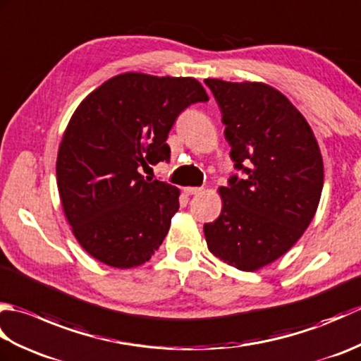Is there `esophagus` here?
I'll list each match as a JSON object with an SVG mask.
<instances>
[{
    "label": "esophagus",
    "mask_w": 361,
    "mask_h": 361,
    "mask_svg": "<svg viewBox=\"0 0 361 361\" xmlns=\"http://www.w3.org/2000/svg\"><path fill=\"white\" fill-rule=\"evenodd\" d=\"M185 192L188 195H195V194H200L202 192V188H185Z\"/></svg>",
    "instance_id": "34e87169"
}]
</instances>
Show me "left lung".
<instances>
[{"label":"left lung","instance_id":"1","mask_svg":"<svg viewBox=\"0 0 361 361\" xmlns=\"http://www.w3.org/2000/svg\"><path fill=\"white\" fill-rule=\"evenodd\" d=\"M234 161L221 212L203 231L214 256L255 271L293 247L315 216L323 158L307 121L281 91L259 82L206 79Z\"/></svg>","mask_w":361,"mask_h":361}]
</instances>
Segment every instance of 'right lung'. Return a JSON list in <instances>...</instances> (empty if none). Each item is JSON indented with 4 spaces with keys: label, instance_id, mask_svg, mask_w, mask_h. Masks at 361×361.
Wrapping results in <instances>:
<instances>
[{
    "label": "right lung",
    "instance_id": "right-lung-1",
    "mask_svg": "<svg viewBox=\"0 0 361 361\" xmlns=\"http://www.w3.org/2000/svg\"><path fill=\"white\" fill-rule=\"evenodd\" d=\"M209 101L192 78L114 75L74 111L57 155L60 200L75 239L114 268L144 264L178 211L180 190L144 178L141 167L169 163L166 144L189 105Z\"/></svg>",
    "mask_w": 361,
    "mask_h": 361
}]
</instances>
